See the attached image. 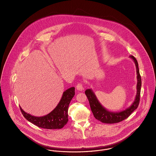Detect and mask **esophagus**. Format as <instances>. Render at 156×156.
<instances>
[{
    "instance_id": "esophagus-1",
    "label": "esophagus",
    "mask_w": 156,
    "mask_h": 156,
    "mask_svg": "<svg viewBox=\"0 0 156 156\" xmlns=\"http://www.w3.org/2000/svg\"><path fill=\"white\" fill-rule=\"evenodd\" d=\"M76 89L78 91H82L83 90V85L81 83H79L77 85H76Z\"/></svg>"
}]
</instances>
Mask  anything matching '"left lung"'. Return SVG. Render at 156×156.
<instances>
[{
    "label": "left lung",
    "mask_w": 156,
    "mask_h": 156,
    "mask_svg": "<svg viewBox=\"0 0 156 156\" xmlns=\"http://www.w3.org/2000/svg\"><path fill=\"white\" fill-rule=\"evenodd\" d=\"M130 57L134 60L136 64V71H137V94H136L134 102L131 105L130 107L119 112H113L108 111L102 106L101 104L99 103L96 95L91 89H88L85 91V94L88 99L92 112L94 117L97 120L101 121L102 123H119L120 122H122L123 120L128 118L130 115V114L135 109L137 108L139 106V104L140 102V90H141V86H142V79L139 73L138 62L136 58L132 55H130Z\"/></svg>",
    "instance_id": "obj_1"
}]
</instances>
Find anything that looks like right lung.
I'll return each mask as SVG.
<instances>
[{
    "label": "right lung",
    "instance_id": "obj_1",
    "mask_svg": "<svg viewBox=\"0 0 156 156\" xmlns=\"http://www.w3.org/2000/svg\"><path fill=\"white\" fill-rule=\"evenodd\" d=\"M75 95V88L71 87L63 92L60 101L48 114L42 117H36L25 112L20 106L24 117L37 126L45 129H61L68 121V110L69 104Z\"/></svg>",
    "mask_w": 156,
    "mask_h": 156
}]
</instances>
